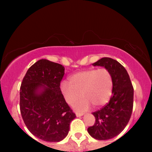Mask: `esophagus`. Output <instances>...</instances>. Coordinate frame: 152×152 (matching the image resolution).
<instances>
[{
	"instance_id": "obj_1",
	"label": "esophagus",
	"mask_w": 152,
	"mask_h": 152,
	"mask_svg": "<svg viewBox=\"0 0 152 152\" xmlns=\"http://www.w3.org/2000/svg\"><path fill=\"white\" fill-rule=\"evenodd\" d=\"M76 116L77 117H80V116H82L83 115H84V113H79V112H76Z\"/></svg>"
}]
</instances>
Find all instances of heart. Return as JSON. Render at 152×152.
<instances>
[{
    "mask_svg": "<svg viewBox=\"0 0 152 152\" xmlns=\"http://www.w3.org/2000/svg\"><path fill=\"white\" fill-rule=\"evenodd\" d=\"M113 80L111 72L107 68L84 70L70 77V83L62 82L61 89L67 102L73 104L80 97L75 107L86 111L91 107H98L104 104L111 95Z\"/></svg>",
    "mask_w": 152,
    "mask_h": 152,
    "instance_id": "obj_1",
    "label": "heart"
}]
</instances>
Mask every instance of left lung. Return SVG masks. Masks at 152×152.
Returning <instances> with one entry per match:
<instances>
[{"label": "left lung", "mask_w": 152, "mask_h": 152, "mask_svg": "<svg viewBox=\"0 0 152 152\" xmlns=\"http://www.w3.org/2000/svg\"><path fill=\"white\" fill-rule=\"evenodd\" d=\"M93 66H104L109 70L113 90L109 102L92 113L95 122L88 128V132L97 140H109L121 133L129 121L134 104V87L127 71L116 60L104 57Z\"/></svg>", "instance_id": "left-lung-1"}]
</instances>
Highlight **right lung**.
Listing matches in <instances>:
<instances>
[{
  "label": "right lung",
  "instance_id": "1",
  "mask_svg": "<svg viewBox=\"0 0 152 152\" xmlns=\"http://www.w3.org/2000/svg\"><path fill=\"white\" fill-rule=\"evenodd\" d=\"M64 75L61 64L40 59L28 70L20 88L24 123L34 136L46 142L65 138L76 117L60 89Z\"/></svg>",
  "mask_w": 152,
  "mask_h": 152
}]
</instances>
